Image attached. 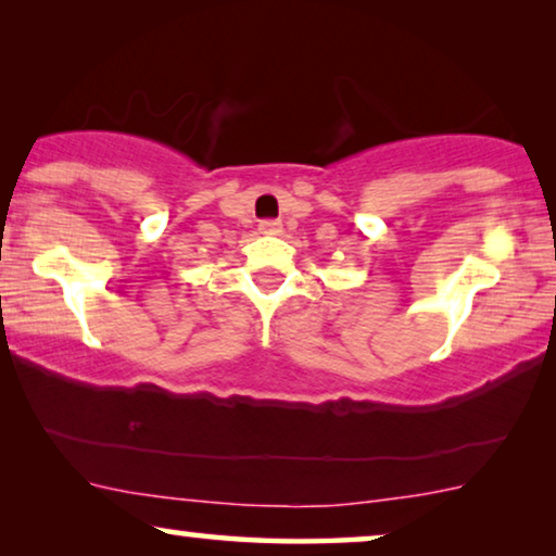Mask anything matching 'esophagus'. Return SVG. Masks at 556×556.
<instances>
[{"mask_svg": "<svg viewBox=\"0 0 556 556\" xmlns=\"http://www.w3.org/2000/svg\"><path fill=\"white\" fill-rule=\"evenodd\" d=\"M261 232L278 235L280 232V223H278V219H265V223H261Z\"/></svg>", "mask_w": 556, "mask_h": 556, "instance_id": "esophagus-1", "label": "esophagus"}]
</instances>
